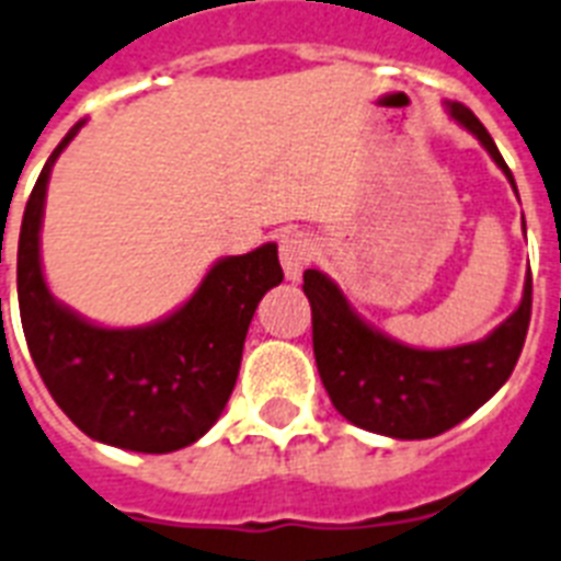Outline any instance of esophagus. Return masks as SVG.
<instances>
[{"mask_svg": "<svg viewBox=\"0 0 561 561\" xmlns=\"http://www.w3.org/2000/svg\"><path fill=\"white\" fill-rule=\"evenodd\" d=\"M314 254V243L309 234L304 231H289L280 238V266H284V275L289 280H300L304 270L309 266Z\"/></svg>", "mask_w": 561, "mask_h": 561, "instance_id": "1", "label": "esophagus"}]
</instances>
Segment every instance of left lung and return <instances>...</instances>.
Segmentation results:
<instances>
[{"label":"left lung","instance_id":"1","mask_svg":"<svg viewBox=\"0 0 561 561\" xmlns=\"http://www.w3.org/2000/svg\"><path fill=\"white\" fill-rule=\"evenodd\" d=\"M493 163L513 183L488 128L461 103H447ZM304 291L312 307V346L332 407L355 427L390 438H433L473 415L496 396L525 346L530 323V275L519 309L476 344L450 350H415L369 327L335 280L318 270L304 272Z\"/></svg>","mask_w":561,"mask_h":561}]
</instances>
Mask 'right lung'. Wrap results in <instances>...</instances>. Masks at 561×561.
<instances>
[{"instance_id":"right-lung-1","label":"right lung","mask_w":561,"mask_h":561,"mask_svg":"<svg viewBox=\"0 0 561 561\" xmlns=\"http://www.w3.org/2000/svg\"><path fill=\"white\" fill-rule=\"evenodd\" d=\"M85 119L65 134L27 197L16 249L22 330L42 381L94 442L134 453H171L206 436L229 401L252 314L284 280L275 243L217 261L192 298L163 321L108 330L48 291L39 229L50 169Z\"/></svg>"}]
</instances>
